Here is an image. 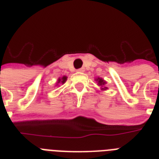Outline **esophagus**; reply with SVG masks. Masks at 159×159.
<instances>
[{
	"instance_id": "1",
	"label": "esophagus",
	"mask_w": 159,
	"mask_h": 159,
	"mask_svg": "<svg viewBox=\"0 0 159 159\" xmlns=\"http://www.w3.org/2000/svg\"><path fill=\"white\" fill-rule=\"evenodd\" d=\"M84 71H85L84 67H82V68H79V69L77 70V72H83Z\"/></svg>"
}]
</instances>
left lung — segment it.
Returning a JSON list of instances; mask_svg holds the SVG:
<instances>
[{
  "instance_id": "left-lung-1",
  "label": "left lung",
  "mask_w": 159,
  "mask_h": 159,
  "mask_svg": "<svg viewBox=\"0 0 159 159\" xmlns=\"http://www.w3.org/2000/svg\"><path fill=\"white\" fill-rule=\"evenodd\" d=\"M96 81L97 82V83H98V86H101V88H102V90H106L107 89V87H103V86H105V84H106V81H104V80L102 79V78H101V77H97V79H96Z\"/></svg>"
}]
</instances>
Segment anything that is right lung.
Masks as SVG:
<instances>
[{
  "label": "right lung",
  "mask_w": 159,
  "mask_h": 159,
  "mask_svg": "<svg viewBox=\"0 0 159 159\" xmlns=\"http://www.w3.org/2000/svg\"><path fill=\"white\" fill-rule=\"evenodd\" d=\"M67 77H66V76H63V77H59V78H58V80H57V84H58V83L63 84V83H65V82H66V81H67Z\"/></svg>",
  "instance_id": "1"
}]
</instances>
